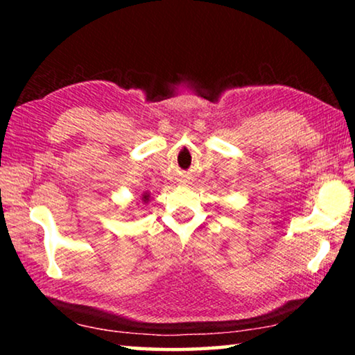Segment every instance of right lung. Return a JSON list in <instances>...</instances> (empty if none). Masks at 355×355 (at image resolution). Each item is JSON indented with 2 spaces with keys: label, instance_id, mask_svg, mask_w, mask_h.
<instances>
[{
  "label": "right lung",
  "instance_id": "right-lung-1",
  "mask_svg": "<svg viewBox=\"0 0 355 355\" xmlns=\"http://www.w3.org/2000/svg\"><path fill=\"white\" fill-rule=\"evenodd\" d=\"M141 202L144 203V205H146V203L150 202V194H148V192H144L142 197H141ZM137 205H139V203H137Z\"/></svg>",
  "mask_w": 355,
  "mask_h": 355
}]
</instances>
